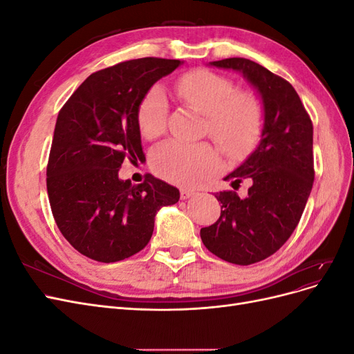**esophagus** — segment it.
I'll return each mask as SVG.
<instances>
[{"label":"esophagus","instance_id":"34e87169","mask_svg":"<svg viewBox=\"0 0 354 354\" xmlns=\"http://www.w3.org/2000/svg\"><path fill=\"white\" fill-rule=\"evenodd\" d=\"M195 195V190H189V189H181L180 190V198L181 199H189L190 196Z\"/></svg>","mask_w":354,"mask_h":354}]
</instances>
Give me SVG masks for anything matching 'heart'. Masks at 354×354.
Instances as JSON below:
<instances>
[{"instance_id":"b5f03b06","label":"heart","mask_w":354,"mask_h":354,"mask_svg":"<svg viewBox=\"0 0 354 354\" xmlns=\"http://www.w3.org/2000/svg\"><path fill=\"white\" fill-rule=\"evenodd\" d=\"M174 91L192 109L207 115L209 136L227 155L242 156L259 140L263 125L261 104L250 93H236L230 80L209 71H192L176 81ZM167 116L165 93L155 87L138 104V131L145 138L160 136ZM149 162L160 178L181 187H194L216 173L220 158L207 143L167 140L152 149Z\"/></svg>"}]
</instances>
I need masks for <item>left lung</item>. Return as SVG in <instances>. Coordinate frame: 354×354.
I'll list each match as a JSON object with an SVG mask.
<instances>
[{"mask_svg": "<svg viewBox=\"0 0 354 354\" xmlns=\"http://www.w3.org/2000/svg\"><path fill=\"white\" fill-rule=\"evenodd\" d=\"M209 66L242 73L261 100L263 130L255 151L224 180L248 194L220 192V218L201 229L208 251L221 260L248 266L274 254L289 239L312 192L313 124L288 81L250 59L230 57Z\"/></svg>", "mask_w": 354, "mask_h": 354, "instance_id": "8db88e82", "label": "left lung"}]
</instances>
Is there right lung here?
<instances>
[{
  "mask_svg": "<svg viewBox=\"0 0 354 354\" xmlns=\"http://www.w3.org/2000/svg\"><path fill=\"white\" fill-rule=\"evenodd\" d=\"M181 60L143 57L91 73L59 112L47 165L53 216L65 239L91 260L115 263L151 241L156 212L180 192L146 174L118 177L124 160L145 162L138 104Z\"/></svg>",
  "mask_w": 354,
  "mask_h": 354,
  "instance_id": "obj_1",
  "label": "right lung"
}]
</instances>
